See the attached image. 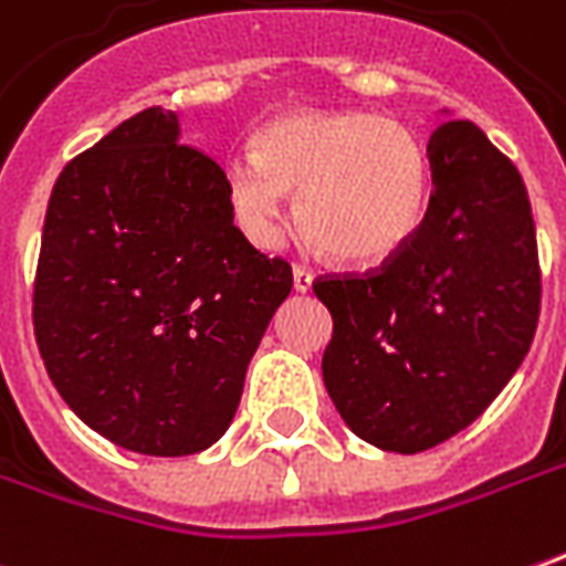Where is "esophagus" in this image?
I'll return each instance as SVG.
<instances>
[{"label": "esophagus", "mask_w": 566, "mask_h": 566, "mask_svg": "<svg viewBox=\"0 0 566 566\" xmlns=\"http://www.w3.org/2000/svg\"><path fill=\"white\" fill-rule=\"evenodd\" d=\"M294 291L296 294L312 291V272L306 270V266H294Z\"/></svg>", "instance_id": "1"}]
</instances>
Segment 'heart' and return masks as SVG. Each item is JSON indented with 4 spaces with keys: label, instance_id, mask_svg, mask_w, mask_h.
<instances>
[{
    "label": "heart",
    "instance_id": "obj_1",
    "mask_svg": "<svg viewBox=\"0 0 566 566\" xmlns=\"http://www.w3.org/2000/svg\"><path fill=\"white\" fill-rule=\"evenodd\" d=\"M429 177L420 137L374 113H287L260 128L254 153L223 161L229 211L251 242L279 239L287 192H300V229L346 266L405 251L426 214Z\"/></svg>",
    "mask_w": 566,
    "mask_h": 566
}]
</instances>
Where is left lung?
I'll use <instances>...</instances> for the list:
<instances>
[{"label":"left lung","mask_w":566,"mask_h":566,"mask_svg":"<svg viewBox=\"0 0 566 566\" xmlns=\"http://www.w3.org/2000/svg\"><path fill=\"white\" fill-rule=\"evenodd\" d=\"M432 196L417 235L367 275L312 284L334 334L322 374L352 432L420 453L503 392L539 322V254L521 174L465 118L429 140Z\"/></svg>","instance_id":"1"}]
</instances>
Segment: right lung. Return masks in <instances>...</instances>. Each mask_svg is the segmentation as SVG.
<instances>
[{"label": "right lung", "mask_w": 566, "mask_h": 566, "mask_svg": "<svg viewBox=\"0 0 566 566\" xmlns=\"http://www.w3.org/2000/svg\"><path fill=\"white\" fill-rule=\"evenodd\" d=\"M291 266L232 223L223 168L149 106L51 189L33 327L54 389L118 448L187 457L239 410Z\"/></svg>", "instance_id": "1"}]
</instances>
